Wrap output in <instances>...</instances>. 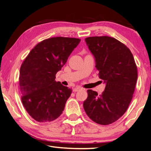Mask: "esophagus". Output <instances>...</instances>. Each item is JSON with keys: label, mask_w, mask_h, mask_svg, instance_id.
Masks as SVG:
<instances>
[{"label": "esophagus", "mask_w": 151, "mask_h": 151, "mask_svg": "<svg viewBox=\"0 0 151 151\" xmlns=\"http://www.w3.org/2000/svg\"><path fill=\"white\" fill-rule=\"evenodd\" d=\"M81 88H80V87H77V88H74L73 89V92H76V91H79V90H81Z\"/></svg>", "instance_id": "obj_1"}]
</instances>
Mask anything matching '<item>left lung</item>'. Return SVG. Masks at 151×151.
<instances>
[{
  "label": "left lung",
  "mask_w": 151,
  "mask_h": 151,
  "mask_svg": "<svg viewBox=\"0 0 151 151\" xmlns=\"http://www.w3.org/2000/svg\"><path fill=\"white\" fill-rule=\"evenodd\" d=\"M86 43L95 58L99 77L106 83L102 94L88 89L83 103L88 117L96 123H114L129 108L137 78V66L130 49L114 37H86Z\"/></svg>",
  "instance_id": "8db88e82"
}]
</instances>
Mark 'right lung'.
<instances>
[{"mask_svg": "<svg viewBox=\"0 0 151 151\" xmlns=\"http://www.w3.org/2000/svg\"><path fill=\"white\" fill-rule=\"evenodd\" d=\"M80 41L74 37L48 38L37 43L22 63L19 73L21 101L36 121H52L62 114L72 89L56 82V74Z\"/></svg>", "mask_w": 151, "mask_h": 151, "instance_id": "right-lung-1", "label": "right lung"}]
</instances>
